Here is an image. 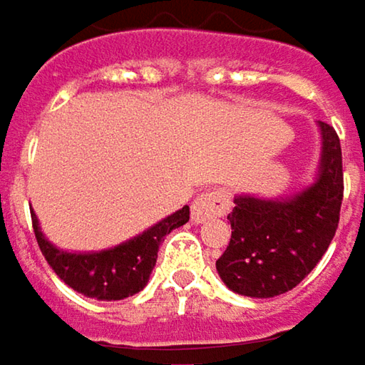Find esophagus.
<instances>
[{"mask_svg": "<svg viewBox=\"0 0 365 365\" xmlns=\"http://www.w3.org/2000/svg\"><path fill=\"white\" fill-rule=\"evenodd\" d=\"M228 207H230V197L226 191H222V189L203 191L191 205V220L195 224H203L210 218L224 216L228 212Z\"/></svg>", "mask_w": 365, "mask_h": 365, "instance_id": "34e87169", "label": "esophagus"}]
</instances>
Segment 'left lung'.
<instances>
[{
    "label": "left lung",
    "mask_w": 365,
    "mask_h": 365,
    "mask_svg": "<svg viewBox=\"0 0 365 365\" xmlns=\"http://www.w3.org/2000/svg\"><path fill=\"white\" fill-rule=\"evenodd\" d=\"M316 124L320 160L309 185L289 195H235L228 214L232 237L216 270L237 295L270 299L291 291L318 266L336 232L343 201L341 141L332 126Z\"/></svg>",
    "instance_id": "8db88e82"
}]
</instances>
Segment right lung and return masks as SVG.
<instances>
[{"label": "right lung", "mask_w": 365, "mask_h": 365, "mask_svg": "<svg viewBox=\"0 0 365 365\" xmlns=\"http://www.w3.org/2000/svg\"><path fill=\"white\" fill-rule=\"evenodd\" d=\"M41 253L66 284L97 301H120L137 295L149 282L164 237L189 222V205L170 214L137 237L101 251H66L53 245L35 212H31Z\"/></svg>", "instance_id": "right-lung-1"}]
</instances>
